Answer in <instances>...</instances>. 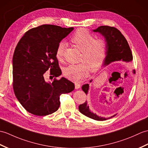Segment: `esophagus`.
<instances>
[{
	"label": "esophagus",
	"instance_id": "34e87169",
	"mask_svg": "<svg viewBox=\"0 0 148 148\" xmlns=\"http://www.w3.org/2000/svg\"><path fill=\"white\" fill-rule=\"evenodd\" d=\"M81 88V84L79 83H77V82H75V88L77 90V89H79Z\"/></svg>",
	"mask_w": 148,
	"mask_h": 148
}]
</instances>
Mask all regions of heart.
<instances>
[{"mask_svg": "<svg viewBox=\"0 0 148 148\" xmlns=\"http://www.w3.org/2000/svg\"><path fill=\"white\" fill-rule=\"evenodd\" d=\"M71 42L79 50L82 54L79 64H71L64 69V75L74 81H79L87 76L89 70L97 71L103 64L108 52V43L104 38H95L90 32L84 29H79L71 39ZM66 44L58 43L56 51V56L59 61L64 59Z\"/></svg>", "mask_w": 148, "mask_h": 148, "instance_id": "heart-1", "label": "heart"}]
</instances>
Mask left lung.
Instances as JSON below:
<instances>
[{
  "mask_svg": "<svg viewBox=\"0 0 148 148\" xmlns=\"http://www.w3.org/2000/svg\"><path fill=\"white\" fill-rule=\"evenodd\" d=\"M93 32L100 33L104 36L108 43V52L105 60V65H108L115 61H132L133 57L129 43L124 36L118 29L115 27L101 26L97 29L93 30ZM91 81V80L90 82ZM82 89L85 93L87 94L89 84H84L82 86ZM79 110L88 117L98 121H106L115 116L114 115L110 117L104 118L97 115L90 110L89 106L87 105V101L79 106Z\"/></svg>",
  "mask_w": 148,
  "mask_h": 148,
  "instance_id": "8db88e82",
  "label": "left lung"
}]
</instances>
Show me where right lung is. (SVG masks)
I'll use <instances>...</instances> for the list:
<instances>
[{
	"label": "right lung",
	"mask_w": 148,
	"mask_h": 148,
	"mask_svg": "<svg viewBox=\"0 0 148 148\" xmlns=\"http://www.w3.org/2000/svg\"><path fill=\"white\" fill-rule=\"evenodd\" d=\"M73 29L42 25L26 32L17 45L12 58L13 90L20 103L32 114L45 116L56 112L60 96L74 90L73 82L56 78L62 71L56 56L58 43ZM48 70L55 77L51 83L44 80Z\"/></svg>",
	"instance_id": "1"
}]
</instances>
